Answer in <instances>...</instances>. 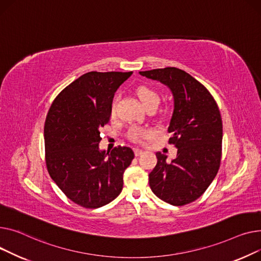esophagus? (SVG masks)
I'll use <instances>...</instances> for the list:
<instances>
[{
    "instance_id": "1",
    "label": "esophagus",
    "mask_w": 261,
    "mask_h": 261,
    "mask_svg": "<svg viewBox=\"0 0 261 261\" xmlns=\"http://www.w3.org/2000/svg\"><path fill=\"white\" fill-rule=\"evenodd\" d=\"M134 152H135V156H136V157H138V156L142 155L143 150H142V149H140V148H134Z\"/></svg>"
}]
</instances>
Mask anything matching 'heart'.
I'll return each instance as SVG.
<instances>
[{"mask_svg":"<svg viewBox=\"0 0 261 261\" xmlns=\"http://www.w3.org/2000/svg\"><path fill=\"white\" fill-rule=\"evenodd\" d=\"M136 93H137L138 98H139V100L141 101V103L143 104L144 107H146L150 104L158 105L159 102H160L159 94L154 88H151L147 85L138 86L137 89H136ZM115 109H116V99L113 101L112 106H111V113L112 114L115 113ZM150 135H151V130L146 129V128H142V127H138V126L132 127L128 132V137L134 141H140V140L144 139V138H146Z\"/></svg>","mask_w":261,"mask_h":261,"instance_id":"heart-1","label":"heart"}]
</instances>
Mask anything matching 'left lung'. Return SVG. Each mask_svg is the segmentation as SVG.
Here are the masks:
<instances>
[{"label": "left lung", "instance_id": "obj_1", "mask_svg": "<svg viewBox=\"0 0 261 261\" xmlns=\"http://www.w3.org/2000/svg\"><path fill=\"white\" fill-rule=\"evenodd\" d=\"M139 73L171 89L174 111L168 126L170 143L177 157L166 162L156 152L157 165L148 175L149 187L158 198L172 205L195 201L216 177L221 159L222 121L210 91L185 70L158 68Z\"/></svg>", "mask_w": 261, "mask_h": 261}]
</instances>
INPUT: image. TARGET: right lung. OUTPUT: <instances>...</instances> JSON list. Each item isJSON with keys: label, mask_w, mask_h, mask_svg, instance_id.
Listing matches in <instances>:
<instances>
[{"label": "right lung", "mask_w": 261, "mask_h": 261, "mask_svg": "<svg viewBox=\"0 0 261 261\" xmlns=\"http://www.w3.org/2000/svg\"><path fill=\"white\" fill-rule=\"evenodd\" d=\"M133 71H89L65 87L45 120L46 165L71 201L87 208L113 201L135 155L129 147L101 150L100 129L111 119L117 89Z\"/></svg>", "instance_id": "obj_1"}]
</instances>
